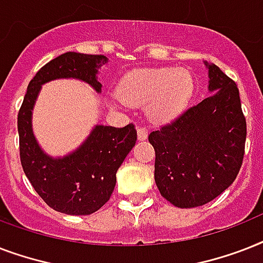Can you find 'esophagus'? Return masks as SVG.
Listing matches in <instances>:
<instances>
[{"instance_id": "obj_1", "label": "esophagus", "mask_w": 263, "mask_h": 263, "mask_svg": "<svg viewBox=\"0 0 263 263\" xmlns=\"http://www.w3.org/2000/svg\"><path fill=\"white\" fill-rule=\"evenodd\" d=\"M147 135H148V131L146 129V128H143V127L138 128V139L146 140L147 139Z\"/></svg>"}]
</instances>
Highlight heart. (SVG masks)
<instances>
[{
  "label": "heart",
  "mask_w": 263,
  "mask_h": 263,
  "mask_svg": "<svg viewBox=\"0 0 263 263\" xmlns=\"http://www.w3.org/2000/svg\"><path fill=\"white\" fill-rule=\"evenodd\" d=\"M194 79L179 68H152L128 73L120 84V99L129 106H147L156 121L179 117L194 95Z\"/></svg>",
  "instance_id": "1"
}]
</instances>
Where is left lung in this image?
<instances>
[{"label": "left lung", "instance_id": "1", "mask_svg": "<svg viewBox=\"0 0 263 263\" xmlns=\"http://www.w3.org/2000/svg\"><path fill=\"white\" fill-rule=\"evenodd\" d=\"M212 92L175 121L153 131L154 179L161 195L176 208L209 203L240 171L247 128L236 83L204 61Z\"/></svg>", "mask_w": 263, "mask_h": 263}]
</instances>
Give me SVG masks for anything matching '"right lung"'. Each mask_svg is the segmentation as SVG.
<instances>
[{"label": "right lung", "instance_id": "right-lung-1", "mask_svg": "<svg viewBox=\"0 0 263 263\" xmlns=\"http://www.w3.org/2000/svg\"><path fill=\"white\" fill-rule=\"evenodd\" d=\"M105 55L68 51L55 57L31 80L17 116L20 161L27 179L38 195L55 212L87 216L110 198L116 173L136 143L132 124L123 128L97 124L84 142L63 157L49 156L32 131V110L43 84L57 79H76L101 92L98 72Z\"/></svg>", "mask_w": 263, "mask_h": 263}]
</instances>
